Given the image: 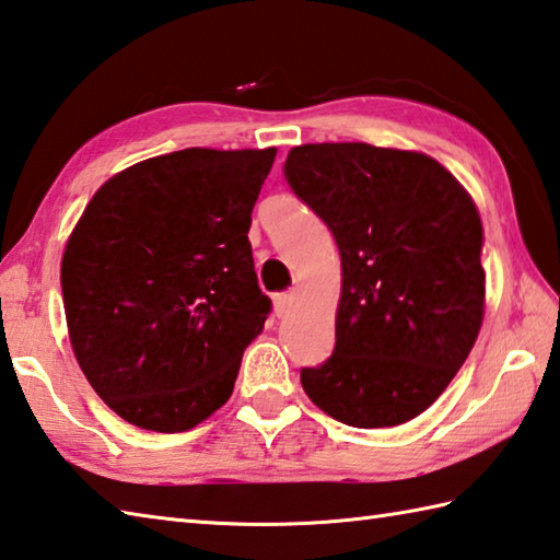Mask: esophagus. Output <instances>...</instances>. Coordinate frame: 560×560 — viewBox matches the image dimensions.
<instances>
[{
  "instance_id": "esophagus-1",
  "label": "esophagus",
  "mask_w": 560,
  "mask_h": 560,
  "mask_svg": "<svg viewBox=\"0 0 560 560\" xmlns=\"http://www.w3.org/2000/svg\"><path fill=\"white\" fill-rule=\"evenodd\" d=\"M272 304H276V314L280 318L288 316L292 312V306H294V294L292 292H278L276 296H272Z\"/></svg>"
}]
</instances>
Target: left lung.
<instances>
[{
	"instance_id": "1",
	"label": "left lung",
	"mask_w": 560,
	"mask_h": 560,
	"mask_svg": "<svg viewBox=\"0 0 560 560\" xmlns=\"http://www.w3.org/2000/svg\"><path fill=\"white\" fill-rule=\"evenodd\" d=\"M282 171L343 266L336 348L302 368L304 392L346 425H401L438 401L481 330L476 205L435 159L364 142L294 147Z\"/></svg>"
}]
</instances>
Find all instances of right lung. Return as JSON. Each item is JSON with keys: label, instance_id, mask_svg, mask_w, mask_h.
I'll return each instance as SVG.
<instances>
[{"label": "right lung", "instance_id": "add662e5", "mask_svg": "<svg viewBox=\"0 0 560 560\" xmlns=\"http://www.w3.org/2000/svg\"><path fill=\"white\" fill-rule=\"evenodd\" d=\"M276 150L171 152L91 198L62 256L79 368L108 408L184 432L226 404L270 314L248 226Z\"/></svg>", "mask_w": 560, "mask_h": 560}]
</instances>
